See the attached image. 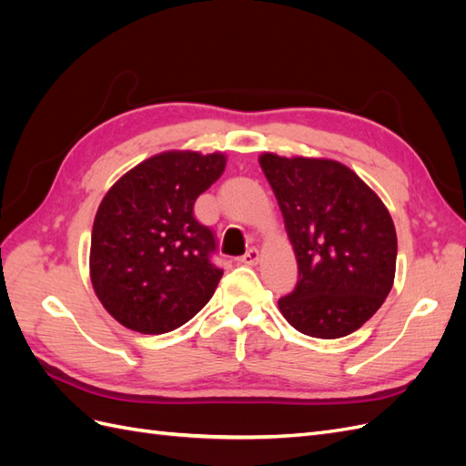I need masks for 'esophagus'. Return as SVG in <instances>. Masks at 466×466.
<instances>
[{
  "label": "esophagus",
  "mask_w": 466,
  "mask_h": 466,
  "mask_svg": "<svg viewBox=\"0 0 466 466\" xmlns=\"http://www.w3.org/2000/svg\"><path fill=\"white\" fill-rule=\"evenodd\" d=\"M238 260H241V264H245V266H255L260 260V252H258V248H250L247 255H243Z\"/></svg>",
  "instance_id": "34e87169"
}]
</instances>
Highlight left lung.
I'll list each match as a JSON object with an SVG mask.
<instances>
[{
    "label": "left lung",
    "mask_w": 466,
    "mask_h": 466,
    "mask_svg": "<svg viewBox=\"0 0 466 466\" xmlns=\"http://www.w3.org/2000/svg\"><path fill=\"white\" fill-rule=\"evenodd\" d=\"M298 258V286L278 301L307 336L342 338L383 305L397 268V231L385 204L332 159L260 155Z\"/></svg>",
    "instance_id": "8db88e82"
}]
</instances>
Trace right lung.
Listing matches in <instances>:
<instances>
[{
	"label": "right lung",
	"mask_w": 466,
	"mask_h": 466,
	"mask_svg": "<svg viewBox=\"0 0 466 466\" xmlns=\"http://www.w3.org/2000/svg\"><path fill=\"white\" fill-rule=\"evenodd\" d=\"M223 168V153L165 151L106 192L91 233V281L126 329L171 332L211 299L223 270L211 260L216 235L194 204Z\"/></svg>",
	"instance_id": "obj_1"
}]
</instances>
